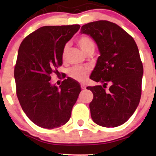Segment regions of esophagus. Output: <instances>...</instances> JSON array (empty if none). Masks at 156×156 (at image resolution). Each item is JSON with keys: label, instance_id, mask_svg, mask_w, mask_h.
I'll return each mask as SVG.
<instances>
[{"label": "esophagus", "instance_id": "esophagus-1", "mask_svg": "<svg viewBox=\"0 0 156 156\" xmlns=\"http://www.w3.org/2000/svg\"><path fill=\"white\" fill-rule=\"evenodd\" d=\"M81 87H82V89H86V85L84 84H81Z\"/></svg>", "mask_w": 156, "mask_h": 156}]
</instances>
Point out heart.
Masks as SVG:
<instances>
[{
  "label": "heart",
  "instance_id": "obj_1",
  "mask_svg": "<svg viewBox=\"0 0 156 156\" xmlns=\"http://www.w3.org/2000/svg\"><path fill=\"white\" fill-rule=\"evenodd\" d=\"M76 42H77L79 47L86 54H88L89 52H94V42L93 41V40L91 37H88V36H82V37H79ZM68 51H69V46H68V44H66L64 47L62 55V59H65V57L68 53ZM88 74L89 69L87 68L76 67L72 68L70 70L69 75L72 79H74V80L82 82V81H84L87 77Z\"/></svg>",
  "mask_w": 156,
  "mask_h": 156
}]
</instances>
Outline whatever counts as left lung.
I'll return each instance as SVG.
<instances>
[{
  "label": "left lung",
  "mask_w": 156,
  "mask_h": 156,
  "mask_svg": "<svg viewBox=\"0 0 156 156\" xmlns=\"http://www.w3.org/2000/svg\"><path fill=\"white\" fill-rule=\"evenodd\" d=\"M80 33L94 40L100 55L90 79L103 85L87 87L94 95L89 104L91 119L104 127L122 125L135 112L141 95L144 68L136 42L121 27L106 20L84 25Z\"/></svg>",
  "instance_id": "1"
}]
</instances>
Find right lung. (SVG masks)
<instances>
[{"mask_svg":"<svg viewBox=\"0 0 156 156\" xmlns=\"http://www.w3.org/2000/svg\"><path fill=\"white\" fill-rule=\"evenodd\" d=\"M80 28V25L44 26L21 42L14 69L17 97L23 112L38 126L55 129L71 117L80 83L68 77L58 87L50 81L62 65L64 47Z\"/></svg>","mask_w":156,"mask_h":156,"instance_id":"1","label":"right lung"}]
</instances>
